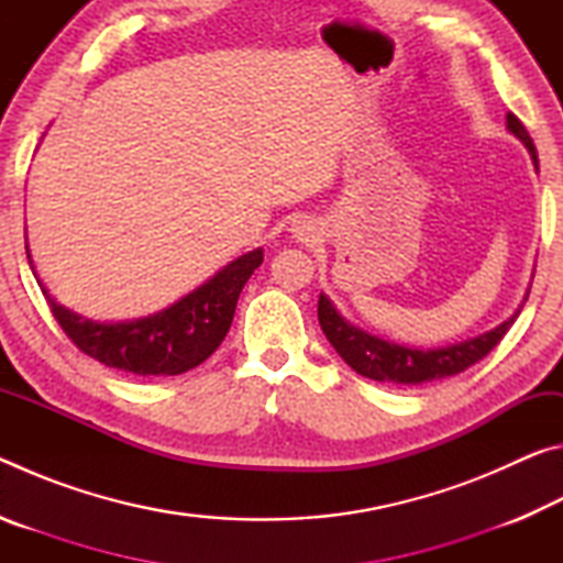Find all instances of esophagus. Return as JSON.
<instances>
[{
  "label": "esophagus",
  "mask_w": 563,
  "mask_h": 563,
  "mask_svg": "<svg viewBox=\"0 0 563 563\" xmlns=\"http://www.w3.org/2000/svg\"><path fill=\"white\" fill-rule=\"evenodd\" d=\"M290 231H292L295 238H298L300 243H310V241H316V238L320 235L318 223L310 221V218H298V221L292 223Z\"/></svg>",
  "instance_id": "esophagus-1"
}]
</instances>
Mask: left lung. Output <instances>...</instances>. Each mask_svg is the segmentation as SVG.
I'll list each match as a JSON object with an SVG mask.
<instances>
[{
    "label": "left lung",
    "instance_id": "left-lung-1",
    "mask_svg": "<svg viewBox=\"0 0 563 563\" xmlns=\"http://www.w3.org/2000/svg\"><path fill=\"white\" fill-rule=\"evenodd\" d=\"M507 131L521 141L533 161V168L539 170L537 146H533L529 131L523 129V123L514 117V113H507ZM529 290L531 283L527 292H523L519 308L514 310V316L504 320L501 325L482 332V335L476 338H466L460 342H452V345L427 350L399 345L395 340H385L379 335H373V332L352 325L350 320L340 316L335 302H332L325 292H320L318 318L322 332H325V338L330 340V345L338 350V355L345 360L357 375L387 385H427L434 383V379L460 375L466 367H472L474 362L487 357L489 352L499 345V340L507 335L514 320L519 318L523 302L529 298Z\"/></svg>",
    "mask_w": 563,
    "mask_h": 563
}]
</instances>
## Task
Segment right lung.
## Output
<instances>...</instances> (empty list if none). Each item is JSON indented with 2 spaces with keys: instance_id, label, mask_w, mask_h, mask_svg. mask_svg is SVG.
Here are the masks:
<instances>
[{
  "instance_id": "right-lung-1",
  "label": "right lung",
  "mask_w": 563,
  "mask_h": 563,
  "mask_svg": "<svg viewBox=\"0 0 563 563\" xmlns=\"http://www.w3.org/2000/svg\"><path fill=\"white\" fill-rule=\"evenodd\" d=\"M26 258H30L32 273L46 302L52 305L54 318L59 320V325L74 340L76 347L99 360L101 365L117 367L121 373L168 377L198 367L221 345L233 322L238 295H241L253 271L263 263V247L238 255L213 278H208L196 290H190L154 316L119 322H99L64 308L46 290L40 273H36L30 243H26Z\"/></svg>"
}]
</instances>
